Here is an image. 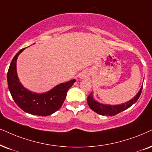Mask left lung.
<instances>
[{
	"label": "left lung",
	"mask_w": 152,
	"mask_h": 152,
	"mask_svg": "<svg viewBox=\"0 0 152 152\" xmlns=\"http://www.w3.org/2000/svg\"><path fill=\"white\" fill-rule=\"evenodd\" d=\"M142 86H142H141L139 92L136 94V96H135V97L132 98V99L131 100H129V101L124 102V103H122L121 105H109L100 103V102L96 101V100L94 99L93 96H92V93H91L87 98L88 105L93 111L96 112V113L99 114V115L103 116H115L116 115H117L118 113L123 112L124 110L128 109V108L131 107L132 105H133V104L138 100L140 96V94L142 93Z\"/></svg>",
	"instance_id": "obj_1"
}]
</instances>
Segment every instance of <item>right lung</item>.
<instances>
[{"instance_id": "obj_1", "label": "right lung", "mask_w": 152, "mask_h": 152, "mask_svg": "<svg viewBox=\"0 0 152 152\" xmlns=\"http://www.w3.org/2000/svg\"><path fill=\"white\" fill-rule=\"evenodd\" d=\"M24 49H21L14 56L7 72V84L12 97L16 104L27 113L44 117L52 115L61 107L67 91L76 80L58 84L45 94H39L27 90L19 82L16 68L17 59Z\"/></svg>"}]
</instances>
